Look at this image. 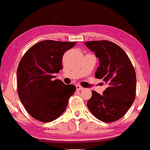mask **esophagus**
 I'll use <instances>...</instances> for the list:
<instances>
[{
  "label": "esophagus",
  "mask_w": 150,
  "mask_h": 150,
  "mask_svg": "<svg viewBox=\"0 0 150 150\" xmlns=\"http://www.w3.org/2000/svg\"><path fill=\"white\" fill-rule=\"evenodd\" d=\"M76 88H77V90H78V91H82V90H83V88L82 87V86H80V85H77Z\"/></svg>",
  "instance_id": "esophagus-1"
}]
</instances>
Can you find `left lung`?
<instances>
[{
	"instance_id": "8db88e82",
	"label": "left lung",
	"mask_w": 150,
	"mask_h": 150,
	"mask_svg": "<svg viewBox=\"0 0 150 150\" xmlns=\"http://www.w3.org/2000/svg\"><path fill=\"white\" fill-rule=\"evenodd\" d=\"M99 59L95 73L107 84L103 94L92 91L88 108L95 117L104 122H113L127 113L135 99L136 73L125 52L108 41L84 42Z\"/></svg>"
}]
</instances>
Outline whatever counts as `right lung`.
I'll use <instances>...</instances> for the list:
<instances>
[{
    "label": "right lung",
    "instance_id": "right-lung-1",
    "mask_svg": "<svg viewBox=\"0 0 150 150\" xmlns=\"http://www.w3.org/2000/svg\"><path fill=\"white\" fill-rule=\"evenodd\" d=\"M76 42L45 40L25 53L17 69L18 97L26 111L38 121L50 122L61 116L69 98L76 91L74 85L54 79L62 69L64 53Z\"/></svg>",
    "mask_w": 150,
    "mask_h": 150
}]
</instances>
